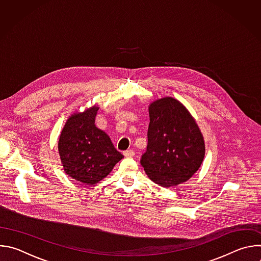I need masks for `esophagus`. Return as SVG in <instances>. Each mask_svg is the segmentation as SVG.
Returning <instances> with one entry per match:
<instances>
[{
	"label": "esophagus",
	"instance_id": "34e87169",
	"mask_svg": "<svg viewBox=\"0 0 261 261\" xmlns=\"http://www.w3.org/2000/svg\"><path fill=\"white\" fill-rule=\"evenodd\" d=\"M124 155L126 157H132L134 155V152L132 150H127V151H124Z\"/></svg>",
	"mask_w": 261,
	"mask_h": 261
}]
</instances>
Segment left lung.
Masks as SVG:
<instances>
[{
  "instance_id": "left-lung-1",
  "label": "left lung",
  "mask_w": 261,
  "mask_h": 261,
  "mask_svg": "<svg viewBox=\"0 0 261 261\" xmlns=\"http://www.w3.org/2000/svg\"><path fill=\"white\" fill-rule=\"evenodd\" d=\"M148 111L147 145L140 159L145 173L163 187L188 180L200 167L205 152L195 120L171 97L153 102Z\"/></svg>"
}]
</instances>
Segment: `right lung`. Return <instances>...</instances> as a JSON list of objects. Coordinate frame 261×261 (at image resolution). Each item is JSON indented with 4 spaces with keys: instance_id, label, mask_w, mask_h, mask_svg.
<instances>
[{
    "instance_id": "1",
    "label": "right lung",
    "mask_w": 261,
    "mask_h": 261,
    "mask_svg": "<svg viewBox=\"0 0 261 261\" xmlns=\"http://www.w3.org/2000/svg\"><path fill=\"white\" fill-rule=\"evenodd\" d=\"M98 107L69 118L59 140V153L65 172L79 181L95 185L113 170L124 156L109 136L97 128Z\"/></svg>"
}]
</instances>
